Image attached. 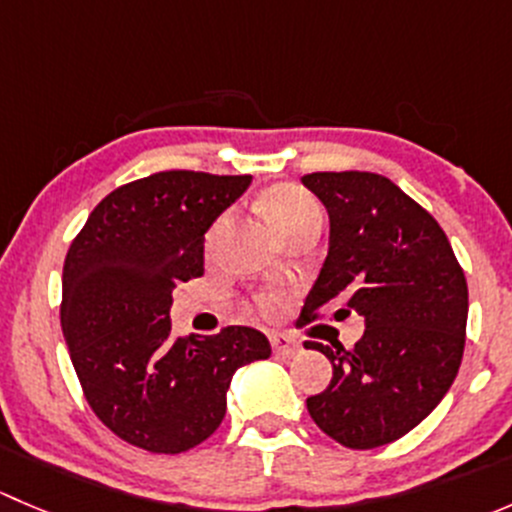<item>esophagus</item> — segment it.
I'll use <instances>...</instances> for the list:
<instances>
[{
    "mask_svg": "<svg viewBox=\"0 0 512 512\" xmlns=\"http://www.w3.org/2000/svg\"><path fill=\"white\" fill-rule=\"evenodd\" d=\"M270 342H272V349L282 356H294L299 354V349H302V344H299L292 334H272Z\"/></svg>",
    "mask_w": 512,
    "mask_h": 512,
    "instance_id": "obj_1",
    "label": "esophagus"
}]
</instances>
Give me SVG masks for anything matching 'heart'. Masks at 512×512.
Wrapping results in <instances>:
<instances>
[{"label":"heart","instance_id":"heart-1","mask_svg":"<svg viewBox=\"0 0 512 512\" xmlns=\"http://www.w3.org/2000/svg\"><path fill=\"white\" fill-rule=\"evenodd\" d=\"M262 205H265L267 218L275 225V230L280 232L282 240H285L287 235H292L294 230H302V227L309 225H322L324 220L319 200L297 183H280L275 185V188H270L265 193V198H262ZM225 225L227 215H220V218L210 225L208 247L218 240V235L225 230ZM255 304L262 312H272V309H275V299H272L270 294L255 297Z\"/></svg>","mask_w":512,"mask_h":512}]
</instances>
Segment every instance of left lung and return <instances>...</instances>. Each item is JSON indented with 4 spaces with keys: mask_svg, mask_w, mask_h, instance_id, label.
<instances>
[{
    "mask_svg": "<svg viewBox=\"0 0 512 512\" xmlns=\"http://www.w3.org/2000/svg\"><path fill=\"white\" fill-rule=\"evenodd\" d=\"M329 210V255L297 327L359 314L354 347L304 342L332 361V381L307 399L309 416L356 451L416 428L451 389L466 347L468 285L446 232L389 178L364 170L307 173Z\"/></svg>",
    "mask_w": 512,
    "mask_h": 512,
    "instance_id": "obj_1",
    "label": "left lung"
}]
</instances>
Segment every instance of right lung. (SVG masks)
<instances>
[{
    "instance_id": "right-lung-1",
    "label": "right lung",
    "mask_w": 512,
    "mask_h": 512,
    "mask_svg": "<svg viewBox=\"0 0 512 512\" xmlns=\"http://www.w3.org/2000/svg\"><path fill=\"white\" fill-rule=\"evenodd\" d=\"M250 175L163 170L111 190L71 242L61 327L98 421L131 446L183 453L215 433L237 366L267 359L252 327L175 337L173 289L203 277L205 230Z\"/></svg>"
}]
</instances>
